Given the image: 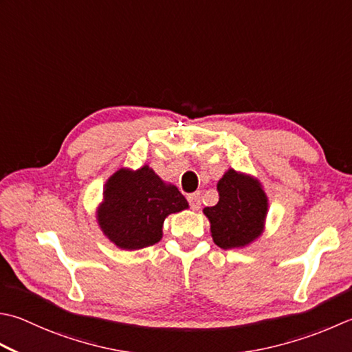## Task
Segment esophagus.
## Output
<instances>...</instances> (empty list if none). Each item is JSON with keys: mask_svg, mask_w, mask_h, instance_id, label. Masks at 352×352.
Wrapping results in <instances>:
<instances>
[{"mask_svg": "<svg viewBox=\"0 0 352 352\" xmlns=\"http://www.w3.org/2000/svg\"><path fill=\"white\" fill-rule=\"evenodd\" d=\"M188 201L192 210H198L201 206V198H199V192H194V194L188 195Z\"/></svg>", "mask_w": 352, "mask_h": 352, "instance_id": "34e87169", "label": "esophagus"}]
</instances>
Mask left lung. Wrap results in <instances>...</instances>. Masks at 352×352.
Returning <instances> with one entry per match:
<instances>
[{
	"instance_id": "8db88e82",
	"label": "left lung",
	"mask_w": 352,
	"mask_h": 352,
	"mask_svg": "<svg viewBox=\"0 0 352 352\" xmlns=\"http://www.w3.org/2000/svg\"><path fill=\"white\" fill-rule=\"evenodd\" d=\"M219 199L204 208L213 243L224 250L253 243L264 230L268 199L261 183L250 175L229 169L217 184Z\"/></svg>"
}]
</instances>
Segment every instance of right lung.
I'll return each instance as SVG.
<instances>
[{
  "mask_svg": "<svg viewBox=\"0 0 352 352\" xmlns=\"http://www.w3.org/2000/svg\"><path fill=\"white\" fill-rule=\"evenodd\" d=\"M188 208L182 192L164 183L149 166L122 168L105 183L98 221L119 249L139 250L162 239L164 218Z\"/></svg>",
  "mask_w": 352,
  "mask_h": 352,
  "instance_id": "obj_1",
  "label": "right lung"
}]
</instances>
